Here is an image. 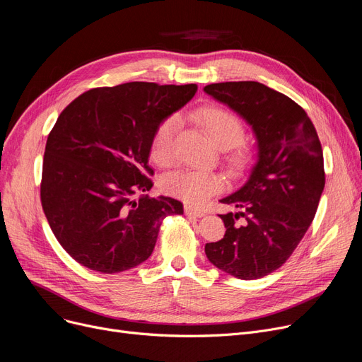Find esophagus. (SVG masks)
Instances as JSON below:
<instances>
[{"label": "esophagus", "mask_w": 362, "mask_h": 362, "mask_svg": "<svg viewBox=\"0 0 362 362\" xmlns=\"http://www.w3.org/2000/svg\"><path fill=\"white\" fill-rule=\"evenodd\" d=\"M185 213H186L187 216H194V217H202V216H206V213L201 211V210H197V209H192L191 206H186V207H185Z\"/></svg>", "instance_id": "obj_1"}]
</instances>
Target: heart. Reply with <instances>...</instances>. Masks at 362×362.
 I'll return each mask as SVG.
<instances>
[{"label": "heart", "mask_w": 362, "mask_h": 362, "mask_svg": "<svg viewBox=\"0 0 362 362\" xmlns=\"http://www.w3.org/2000/svg\"><path fill=\"white\" fill-rule=\"evenodd\" d=\"M195 118L202 125V129L207 132L216 146L220 149L235 146V152L230 156V163L233 165H241L245 163L248 149L240 145L244 136V125L237 115L222 106L207 105L197 109ZM179 124V117L171 115L156 127L151 145V155L155 163L161 165L171 163L173 146H175ZM163 187L167 194L198 207L214 194L223 191L225 177L213 171L185 170L167 176L163 182Z\"/></svg>", "instance_id": "1"}]
</instances>
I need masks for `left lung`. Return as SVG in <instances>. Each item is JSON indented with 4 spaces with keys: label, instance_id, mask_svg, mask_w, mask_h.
I'll list each match as a JSON object with an SVG mask.
<instances>
[{
    "label": "left lung",
    "instance_id": "8db88e82",
    "mask_svg": "<svg viewBox=\"0 0 362 362\" xmlns=\"http://www.w3.org/2000/svg\"><path fill=\"white\" fill-rule=\"evenodd\" d=\"M204 91L237 112L256 139L247 180L220 199L238 211L218 214L225 237L206 244V255L220 271L257 279L286 263L315 217L325 185L321 142L303 109L268 86L218 83Z\"/></svg>",
    "mask_w": 362,
    "mask_h": 362
}]
</instances>
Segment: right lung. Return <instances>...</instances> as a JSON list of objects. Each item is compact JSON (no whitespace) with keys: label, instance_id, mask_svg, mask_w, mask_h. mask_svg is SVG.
<instances>
[{"label":"right lung","instance_id":"obj_1","mask_svg":"<svg viewBox=\"0 0 362 362\" xmlns=\"http://www.w3.org/2000/svg\"><path fill=\"white\" fill-rule=\"evenodd\" d=\"M197 88L140 81L93 88L59 115L45 145L41 204L74 260L102 274L133 269L152 255L164 217L183 214L180 201L148 197L149 153L156 127Z\"/></svg>","mask_w":362,"mask_h":362}]
</instances>
